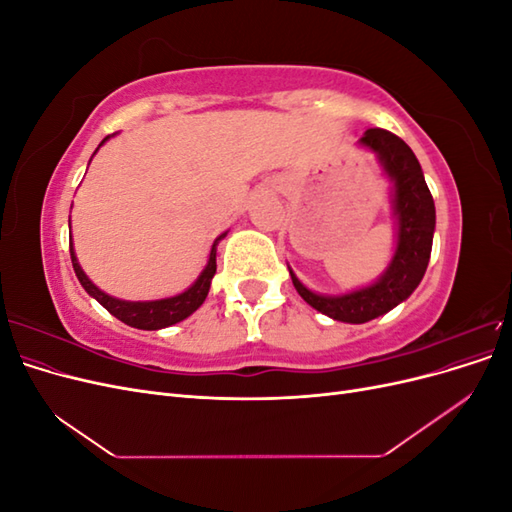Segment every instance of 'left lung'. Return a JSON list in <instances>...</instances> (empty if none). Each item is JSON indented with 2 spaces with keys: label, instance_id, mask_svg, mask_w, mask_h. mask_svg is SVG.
<instances>
[{
  "label": "left lung",
  "instance_id": "1",
  "mask_svg": "<svg viewBox=\"0 0 512 512\" xmlns=\"http://www.w3.org/2000/svg\"><path fill=\"white\" fill-rule=\"evenodd\" d=\"M356 145L376 153L382 173L393 183L391 209L395 218V252L389 267L376 282L344 294L309 290L290 267L288 271L294 288L307 305L333 320L363 324L391 312L421 284L429 265L433 230H436V205H433L421 164L399 136L371 128Z\"/></svg>",
  "mask_w": 512,
  "mask_h": 512
}]
</instances>
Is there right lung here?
<instances>
[{
	"label": "right lung",
	"mask_w": 512,
	"mask_h": 512,
	"mask_svg": "<svg viewBox=\"0 0 512 512\" xmlns=\"http://www.w3.org/2000/svg\"><path fill=\"white\" fill-rule=\"evenodd\" d=\"M111 136H115V134H111ZM111 136H106L104 141L98 145V149ZM96 151H94V156H96ZM94 156H91V158H94ZM68 226H70V220H68ZM226 235H228V230L222 232V235L213 241L207 265H205L203 271H200V275L196 277V282L190 288H185L183 292L175 294V297L153 299V301H123V299L111 297V294H106L104 290H100L94 282L89 280L87 273L79 265V258H76L72 241H70V258H72V267H74L76 277H79L81 286L87 290L89 297H94L106 309V312H111L115 318H119L121 322H126L128 327L143 329V331H158V329L173 327V324L192 316L196 309L205 303L209 288H211V280L215 275V269H218V265H215V256H218V243Z\"/></svg>",
	"instance_id": "right-lung-1"
}]
</instances>
